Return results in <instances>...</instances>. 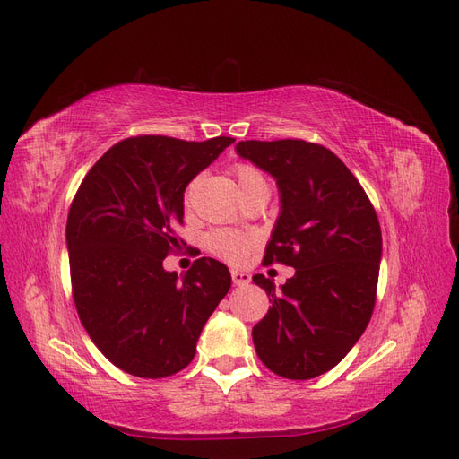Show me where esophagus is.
<instances>
[{"mask_svg":"<svg viewBox=\"0 0 459 459\" xmlns=\"http://www.w3.org/2000/svg\"><path fill=\"white\" fill-rule=\"evenodd\" d=\"M231 280L235 285H248L251 283V273L243 270H231Z\"/></svg>","mask_w":459,"mask_h":459,"instance_id":"34e87169","label":"esophagus"}]
</instances>
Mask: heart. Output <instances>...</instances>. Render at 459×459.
Here are the masks:
<instances>
[{
  "mask_svg": "<svg viewBox=\"0 0 459 459\" xmlns=\"http://www.w3.org/2000/svg\"><path fill=\"white\" fill-rule=\"evenodd\" d=\"M235 174H238L239 189L264 182V178L255 169H251V166H238ZM193 193H195V182L189 184V187L186 189V204L191 203ZM208 247H211V251L220 258H224L228 262H239L245 258L248 248H251V239L245 238V235H241V233L216 231L211 235V238H208Z\"/></svg>",
  "mask_w": 459,
  "mask_h": 459,
  "instance_id": "b5f03b06",
  "label": "heart"
}]
</instances>
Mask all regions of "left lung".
<instances>
[{
    "instance_id": "obj_1",
    "label": "left lung",
    "mask_w": 459,
    "mask_h": 459,
    "mask_svg": "<svg viewBox=\"0 0 459 459\" xmlns=\"http://www.w3.org/2000/svg\"><path fill=\"white\" fill-rule=\"evenodd\" d=\"M235 151L280 189L264 264L295 268L280 289L253 275L272 302L253 327L256 354L285 379L317 377L349 354L369 324L383 251L377 214L354 174L322 145L248 140Z\"/></svg>"
}]
</instances>
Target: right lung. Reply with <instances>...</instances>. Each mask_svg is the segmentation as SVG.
<instances>
[{
    "instance_id": "1",
    "label": "right lung",
    "mask_w": 459,
    "mask_h": 459,
    "mask_svg": "<svg viewBox=\"0 0 459 459\" xmlns=\"http://www.w3.org/2000/svg\"><path fill=\"white\" fill-rule=\"evenodd\" d=\"M233 142L130 137L91 166L68 211L80 322L108 362L135 377L182 371L231 287L228 266L214 258L195 260L186 275L166 272L162 260L179 248L186 187Z\"/></svg>"
}]
</instances>
